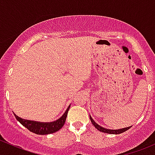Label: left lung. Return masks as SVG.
<instances>
[{"instance_id":"8db88e82","label":"left lung","mask_w":155,"mask_h":155,"mask_svg":"<svg viewBox=\"0 0 155 155\" xmlns=\"http://www.w3.org/2000/svg\"><path fill=\"white\" fill-rule=\"evenodd\" d=\"M89 116H90V119H91V121L92 124H93V125L95 127V128H97V129L98 130L101 131V132L106 133V134H122V133L125 132L126 130H127L128 129H130V128L131 127V126H130V127H127L121 128V129H118V130H110V129H107V128L103 127H101V125H99V124H97V123L95 122L94 121L93 118H91V115H89Z\"/></svg>"}]
</instances>
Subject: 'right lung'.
I'll return each instance as SVG.
<instances>
[{
    "instance_id": "obj_1",
    "label": "right lung",
    "mask_w": 155,
    "mask_h": 155,
    "mask_svg": "<svg viewBox=\"0 0 155 155\" xmlns=\"http://www.w3.org/2000/svg\"><path fill=\"white\" fill-rule=\"evenodd\" d=\"M70 107L67 109L64 114L60 118H58L56 121H51V122H40V121H31V120H27L20 118L15 114H14V115H15L17 121H19L23 126L25 127L31 132L34 133L36 134H39V135H46V134H50L57 132L64 126L65 121H66L67 116H68V112Z\"/></svg>"
}]
</instances>
